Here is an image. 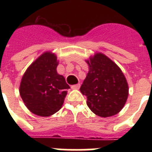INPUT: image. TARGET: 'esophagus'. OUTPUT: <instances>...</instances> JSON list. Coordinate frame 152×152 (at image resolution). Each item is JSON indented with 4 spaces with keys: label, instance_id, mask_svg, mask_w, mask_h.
Wrapping results in <instances>:
<instances>
[{
    "label": "esophagus",
    "instance_id": "esophagus-1",
    "mask_svg": "<svg viewBox=\"0 0 152 152\" xmlns=\"http://www.w3.org/2000/svg\"><path fill=\"white\" fill-rule=\"evenodd\" d=\"M80 87V84H75V85H72V89L73 90H78Z\"/></svg>",
    "mask_w": 152,
    "mask_h": 152
}]
</instances>
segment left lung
<instances>
[{
	"label": "left lung",
	"instance_id": "left-lung-1",
	"mask_svg": "<svg viewBox=\"0 0 152 152\" xmlns=\"http://www.w3.org/2000/svg\"><path fill=\"white\" fill-rule=\"evenodd\" d=\"M89 66L80 91L87 96V104L101 117L117 114L124 107L129 95L125 75L117 64L103 53H96L86 60Z\"/></svg>",
	"mask_w": 152,
	"mask_h": 152
}]
</instances>
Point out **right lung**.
Returning <instances> with one entry per match:
<instances>
[{
	"label": "right lung",
	"instance_id": "right-lung-1",
	"mask_svg": "<svg viewBox=\"0 0 152 152\" xmlns=\"http://www.w3.org/2000/svg\"><path fill=\"white\" fill-rule=\"evenodd\" d=\"M57 56L45 52L26 69L20 85V94L30 112L50 116L61 108L70 87L57 73Z\"/></svg>",
	"mask_w": 152,
	"mask_h": 152
}]
</instances>
